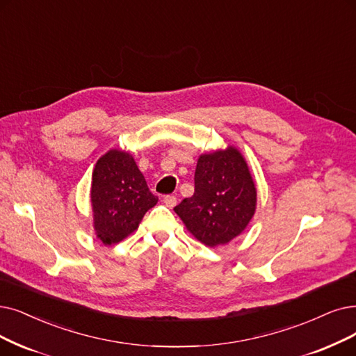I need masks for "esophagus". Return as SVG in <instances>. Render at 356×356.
Listing matches in <instances>:
<instances>
[{
    "instance_id": "34e87169",
    "label": "esophagus",
    "mask_w": 356,
    "mask_h": 356,
    "mask_svg": "<svg viewBox=\"0 0 356 356\" xmlns=\"http://www.w3.org/2000/svg\"><path fill=\"white\" fill-rule=\"evenodd\" d=\"M163 203L168 207H174V206H177V197L175 195H165L163 197Z\"/></svg>"
}]
</instances>
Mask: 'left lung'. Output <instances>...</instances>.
<instances>
[{"instance_id":"left-lung-1","label":"left lung","mask_w":356,"mask_h":356,"mask_svg":"<svg viewBox=\"0 0 356 356\" xmlns=\"http://www.w3.org/2000/svg\"><path fill=\"white\" fill-rule=\"evenodd\" d=\"M257 193L241 153L227 147L202 154L194 174V194L175 206L187 229L204 245L227 244L251 220Z\"/></svg>"}]
</instances>
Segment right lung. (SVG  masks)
Masks as SVG:
<instances>
[{"instance_id":"add662e5","label":"right lung","mask_w":356,"mask_h":356,"mask_svg":"<svg viewBox=\"0 0 356 356\" xmlns=\"http://www.w3.org/2000/svg\"><path fill=\"white\" fill-rule=\"evenodd\" d=\"M158 203L133 156L109 150L97 161L92 177L95 231L106 245L117 244L138 227L146 211Z\"/></svg>"}]
</instances>
